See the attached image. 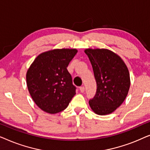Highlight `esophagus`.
Instances as JSON below:
<instances>
[{"instance_id": "obj_1", "label": "esophagus", "mask_w": 150, "mask_h": 150, "mask_svg": "<svg viewBox=\"0 0 150 150\" xmlns=\"http://www.w3.org/2000/svg\"><path fill=\"white\" fill-rule=\"evenodd\" d=\"M80 91H81V93H83V92L85 91V87H84V86H81V87H80Z\"/></svg>"}]
</instances>
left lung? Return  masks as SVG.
<instances>
[{"label": "left lung", "instance_id": "obj_1", "mask_svg": "<svg viewBox=\"0 0 150 150\" xmlns=\"http://www.w3.org/2000/svg\"><path fill=\"white\" fill-rule=\"evenodd\" d=\"M94 73L97 89L89 101L95 113L115 111L126 99L130 85L128 67L120 57L107 49H86Z\"/></svg>", "mask_w": 150, "mask_h": 150}]
</instances>
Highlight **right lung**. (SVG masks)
Here are the masks:
<instances>
[{"label": "right lung", "mask_w": 150, "mask_h": 150, "mask_svg": "<svg viewBox=\"0 0 150 150\" xmlns=\"http://www.w3.org/2000/svg\"><path fill=\"white\" fill-rule=\"evenodd\" d=\"M76 49H54L38 55L26 73L28 91L44 111L55 114L65 110L76 94L67 67Z\"/></svg>", "instance_id": "obj_1"}]
</instances>
